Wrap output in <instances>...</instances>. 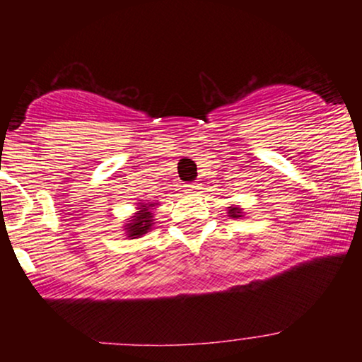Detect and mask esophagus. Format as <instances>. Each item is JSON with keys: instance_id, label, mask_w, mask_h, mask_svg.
<instances>
[{"instance_id": "obj_1", "label": "esophagus", "mask_w": 362, "mask_h": 362, "mask_svg": "<svg viewBox=\"0 0 362 362\" xmlns=\"http://www.w3.org/2000/svg\"><path fill=\"white\" fill-rule=\"evenodd\" d=\"M199 189H201V187H199L197 184H189V185H185V190L187 192H199Z\"/></svg>"}]
</instances>
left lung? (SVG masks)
I'll return each instance as SVG.
<instances>
[{"label": "left lung", "mask_w": 362, "mask_h": 362, "mask_svg": "<svg viewBox=\"0 0 362 362\" xmlns=\"http://www.w3.org/2000/svg\"><path fill=\"white\" fill-rule=\"evenodd\" d=\"M228 216H230V218H235V219H240V218H243L245 216V213H243V207H240V206H230L228 207Z\"/></svg>", "instance_id": "1"}]
</instances>
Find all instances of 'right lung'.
<instances>
[{
	"label": "right lung",
	"mask_w": 362,
	"mask_h": 362,
	"mask_svg": "<svg viewBox=\"0 0 362 362\" xmlns=\"http://www.w3.org/2000/svg\"><path fill=\"white\" fill-rule=\"evenodd\" d=\"M160 206L158 201L153 202H138V207H136V213L127 218L126 224H124V231H126L127 238H139V236L146 235L148 231H151V228L155 226V213L153 209Z\"/></svg>",
	"instance_id": "add662e5"
}]
</instances>
